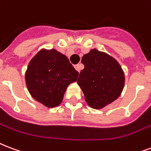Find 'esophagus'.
Returning <instances> with one entry per match:
<instances>
[{
	"instance_id": "1",
	"label": "esophagus",
	"mask_w": 151,
	"mask_h": 151,
	"mask_svg": "<svg viewBox=\"0 0 151 151\" xmlns=\"http://www.w3.org/2000/svg\"><path fill=\"white\" fill-rule=\"evenodd\" d=\"M74 68H75L78 72H80V71L84 68V65H82V64H78V65H74Z\"/></svg>"
}]
</instances>
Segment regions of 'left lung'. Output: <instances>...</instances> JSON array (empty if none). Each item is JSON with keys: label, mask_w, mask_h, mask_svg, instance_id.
<instances>
[{"label": "left lung", "mask_w": 151, "mask_h": 151, "mask_svg": "<svg viewBox=\"0 0 151 151\" xmlns=\"http://www.w3.org/2000/svg\"><path fill=\"white\" fill-rule=\"evenodd\" d=\"M81 63L85 68L81 71L77 82L91 108L102 109L120 96L124 86V73L115 58L93 49L82 57Z\"/></svg>", "instance_id": "obj_1"}]
</instances>
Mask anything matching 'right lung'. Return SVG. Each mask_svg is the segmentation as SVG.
<instances>
[{
  "instance_id": "obj_1",
  "label": "right lung",
  "mask_w": 151,
  "mask_h": 151,
  "mask_svg": "<svg viewBox=\"0 0 151 151\" xmlns=\"http://www.w3.org/2000/svg\"><path fill=\"white\" fill-rule=\"evenodd\" d=\"M78 74L65 55L55 49L42 50L28 64L25 81L33 98L54 108L60 104L66 88Z\"/></svg>"
}]
</instances>
